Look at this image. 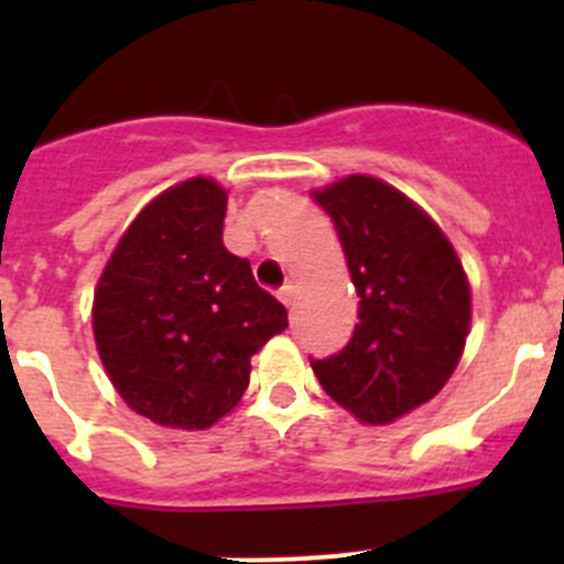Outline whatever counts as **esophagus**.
<instances>
[{"mask_svg": "<svg viewBox=\"0 0 564 564\" xmlns=\"http://www.w3.org/2000/svg\"><path fill=\"white\" fill-rule=\"evenodd\" d=\"M278 300H281L286 308H292L294 300H297V286H294V283H286V286H281V289H278Z\"/></svg>", "mask_w": 564, "mask_h": 564, "instance_id": "esophagus-1", "label": "esophagus"}]
</instances>
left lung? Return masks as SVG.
<instances>
[{"instance_id": "left-lung-1", "label": "left lung", "mask_w": 564, "mask_h": 564, "mask_svg": "<svg viewBox=\"0 0 564 564\" xmlns=\"http://www.w3.org/2000/svg\"><path fill=\"white\" fill-rule=\"evenodd\" d=\"M314 198L344 246L360 322L338 355L311 368L357 420L392 423L456 371L471 318L469 281L440 226L388 182L351 174Z\"/></svg>"}]
</instances>
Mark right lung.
Segmentation results:
<instances>
[{
  "instance_id": "right-lung-1",
  "label": "right lung",
  "mask_w": 564,
  "mask_h": 564,
  "mask_svg": "<svg viewBox=\"0 0 564 564\" xmlns=\"http://www.w3.org/2000/svg\"><path fill=\"white\" fill-rule=\"evenodd\" d=\"M226 191L193 176L147 204L113 248L93 305L108 379L141 417L202 431L240 403L250 357L286 308L224 246Z\"/></svg>"
}]
</instances>
